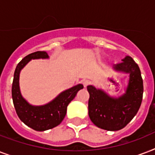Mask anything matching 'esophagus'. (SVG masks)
I'll list each match as a JSON object with an SVG mask.
<instances>
[{
	"mask_svg": "<svg viewBox=\"0 0 155 155\" xmlns=\"http://www.w3.org/2000/svg\"><path fill=\"white\" fill-rule=\"evenodd\" d=\"M82 84H83V85H84V87H86L87 86H88V85L90 84V80H82Z\"/></svg>",
	"mask_w": 155,
	"mask_h": 155,
	"instance_id": "obj_1",
	"label": "esophagus"
}]
</instances>
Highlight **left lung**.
Listing matches in <instances>:
<instances>
[{
  "label": "left lung",
  "mask_w": 155,
  "mask_h": 155,
  "mask_svg": "<svg viewBox=\"0 0 155 155\" xmlns=\"http://www.w3.org/2000/svg\"><path fill=\"white\" fill-rule=\"evenodd\" d=\"M115 70L130 73V81L125 94L111 98L101 90L87 86L89 92L88 115L97 127L117 131L125 127L137 114L142 101L143 81L139 67L130 56L114 67Z\"/></svg>",
  "instance_id": "left-lung-1"
}]
</instances>
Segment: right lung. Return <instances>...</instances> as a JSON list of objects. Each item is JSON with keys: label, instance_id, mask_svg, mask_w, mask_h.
<instances>
[{"label": "right lung", "instance_id": "add662e5", "mask_svg": "<svg viewBox=\"0 0 155 155\" xmlns=\"http://www.w3.org/2000/svg\"><path fill=\"white\" fill-rule=\"evenodd\" d=\"M47 58H48V54L46 51H36L25 56L17 65L12 85V98L18 117L27 126L36 131H44L59 125L65 117L69 103L75 98L77 92L84 88L82 84H78L63 92L47 104L30 105L21 95L19 74L21 70L31 59Z\"/></svg>", "mask_w": 155, "mask_h": 155}]
</instances>
